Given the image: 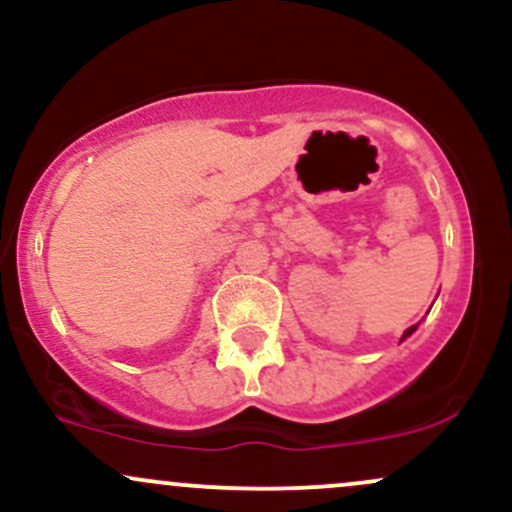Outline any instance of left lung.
Masks as SVG:
<instances>
[{
  "instance_id": "8db88e82",
  "label": "left lung",
  "mask_w": 512,
  "mask_h": 512,
  "mask_svg": "<svg viewBox=\"0 0 512 512\" xmlns=\"http://www.w3.org/2000/svg\"><path fill=\"white\" fill-rule=\"evenodd\" d=\"M414 330H416V325H414V327H409V330H407V332H404V337H402V339H407V337H409V334H411V332H414Z\"/></svg>"
}]
</instances>
